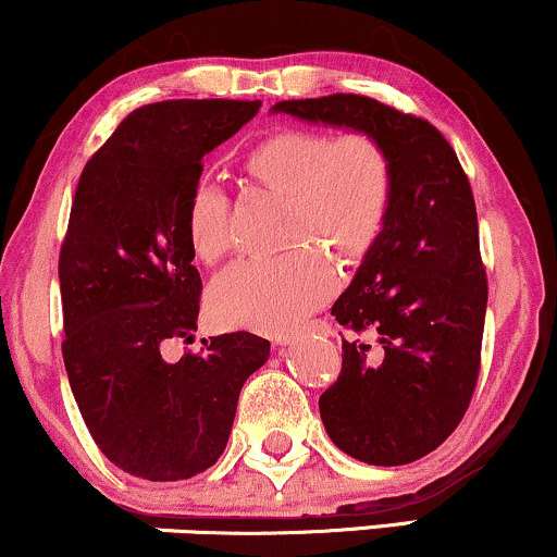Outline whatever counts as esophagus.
I'll return each instance as SVG.
<instances>
[{"instance_id": "34e87169", "label": "esophagus", "mask_w": 557, "mask_h": 557, "mask_svg": "<svg viewBox=\"0 0 557 557\" xmlns=\"http://www.w3.org/2000/svg\"><path fill=\"white\" fill-rule=\"evenodd\" d=\"M314 327H317V330H327V324L319 322V324H314ZM290 343H293V337H280V341H277L280 348H285V345H290Z\"/></svg>"}]
</instances>
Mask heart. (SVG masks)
<instances>
[{
  "mask_svg": "<svg viewBox=\"0 0 557 557\" xmlns=\"http://www.w3.org/2000/svg\"><path fill=\"white\" fill-rule=\"evenodd\" d=\"M246 168L267 188L287 196L290 246L314 243L341 261L361 259L385 227L393 168L367 133L330 138L322 131L285 127L251 149ZM185 235L194 257L216 264L230 248L227 198L198 181L185 203ZM335 272L322 251L300 246L280 259H248L216 280L212 314L227 327L287 335L330 296Z\"/></svg>",
  "mask_w": 557,
  "mask_h": 557,
  "instance_id": "1",
  "label": "heart"
}]
</instances>
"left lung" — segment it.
Returning <instances> with one entry per match:
<instances>
[{
  "label": "left lung",
  "instance_id": "1",
  "mask_svg": "<svg viewBox=\"0 0 557 557\" xmlns=\"http://www.w3.org/2000/svg\"><path fill=\"white\" fill-rule=\"evenodd\" d=\"M277 112L367 133L389 159L385 227L332 306L337 322L376 343L343 341L341 376L319 413L356 461H419L456 430L479 376L487 274L469 177L437 127L369 96L277 101Z\"/></svg>",
  "mask_w": 557,
  "mask_h": 557
}]
</instances>
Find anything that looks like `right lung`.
<instances>
[{
	"label": "right lung",
	"instance_id": "1",
	"mask_svg": "<svg viewBox=\"0 0 557 557\" xmlns=\"http://www.w3.org/2000/svg\"><path fill=\"white\" fill-rule=\"evenodd\" d=\"M261 101L175 99L131 112L88 159L65 243L60 293L70 389L94 443L149 482L190 479L225 450L243 382L270 359L251 332L203 341L168 359L196 330L201 277L185 203L201 159L240 131Z\"/></svg>",
	"mask_w": 557,
	"mask_h": 557
}]
</instances>
